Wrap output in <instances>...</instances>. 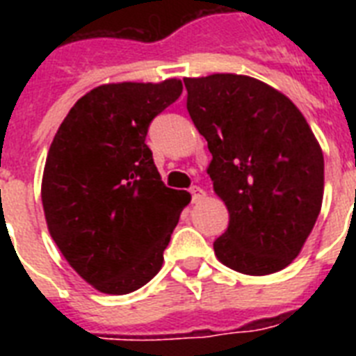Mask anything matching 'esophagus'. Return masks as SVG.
Masks as SVG:
<instances>
[{
	"mask_svg": "<svg viewBox=\"0 0 356 356\" xmlns=\"http://www.w3.org/2000/svg\"><path fill=\"white\" fill-rule=\"evenodd\" d=\"M190 194H192V203H200V201L205 200V190L200 188V186H192Z\"/></svg>",
	"mask_w": 356,
	"mask_h": 356,
	"instance_id": "34e87169",
	"label": "esophagus"
}]
</instances>
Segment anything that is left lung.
<instances>
[{"label": "left lung", "instance_id": "8db88e82", "mask_svg": "<svg viewBox=\"0 0 356 356\" xmlns=\"http://www.w3.org/2000/svg\"><path fill=\"white\" fill-rule=\"evenodd\" d=\"M186 108L212 153L209 175L229 211L218 260L245 275L286 268L323 201V153L284 94L236 74L186 77Z\"/></svg>", "mask_w": 356, "mask_h": 356}]
</instances>
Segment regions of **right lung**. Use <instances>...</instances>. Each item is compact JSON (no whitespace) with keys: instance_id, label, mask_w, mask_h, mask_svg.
Masks as SVG:
<instances>
[{"instance_id":"add662e5","label":"right lung","mask_w":356,"mask_h":356,"mask_svg":"<svg viewBox=\"0 0 356 356\" xmlns=\"http://www.w3.org/2000/svg\"><path fill=\"white\" fill-rule=\"evenodd\" d=\"M183 92L179 79L111 83L90 90L47 151L42 205L68 264L103 293L122 296L162 268L184 190L168 188L145 144L151 120Z\"/></svg>"}]
</instances>
